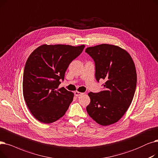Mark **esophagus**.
I'll list each match as a JSON object with an SVG mask.
<instances>
[{"label":"esophagus","instance_id":"obj_1","mask_svg":"<svg viewBox=\"0 0 158 158\" xmlns=\"http://www.w3.org/2000/svg\"><path fill=\"white\" fill-rule=\"evenodd\" d=\"M84 93H82L81 92H78V91H75L74 92V95L76 96H81V94H83Z\"/></svg>","mask_w":158,"mask_h":158}]
</instances>
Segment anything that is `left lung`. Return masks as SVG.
I'll return each instance as SVG.
<instances>
[{
    "mask_svg": "<svg viewBox=\"0 0 158 158\" xmlns=\"http://www.w3.org/2000/svg\"><path fill=\"white\" fill-rule=\"evenodd\" d=\"M85 52L95 62L96 80H103L104 91L88 95L91 102L88 114L101 125L115 123L132 103L137 83L136 67L130 54L114 45L102 44L89 47Z\"/></svg>",
    "mask_w": 158,
    "mask_h": 158,
    "instance_id": "obj_1",
    "label": "left lung"
}]
</instances>
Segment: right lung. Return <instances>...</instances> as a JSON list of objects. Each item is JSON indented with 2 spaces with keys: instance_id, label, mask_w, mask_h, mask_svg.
<instances>
[{
  "instance_id": "add662e5",
  "label": "right lung",
  "mask_w": 158,
  "mask_h": 158,
  "mask_svg": "<svg viewBox=\"0 0 158 158\" xmlns=\"http://www.w3.org/2000/svg\"><path fill=\"white\" fill-rule=\"evenodd\" d=\"M84 48V45L43 44L28 57L22 82L23 95L31 113L39 122H55L68 109L74 93L58 86L70 63Z\"/></svg>"
}]
</instances>
